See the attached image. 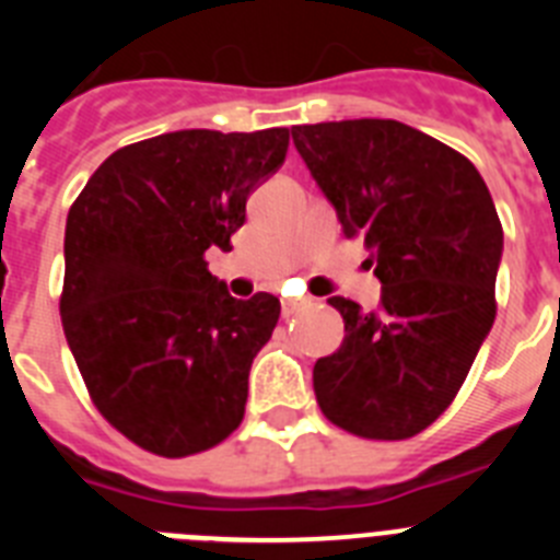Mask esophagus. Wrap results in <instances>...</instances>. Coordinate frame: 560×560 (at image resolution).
<instances>
[{
    "mask_svg": "<svg viewBox=\"0 0 560 560\" xmlns=\"http://www.w3.org/2000/svg\"><path fill=\"white\" fill-rule=\"evenodd\" d=\"M308 303H311V300H283V316L296 314V311L305 308Z\"/></svg>",
    "mask_w": 560,
    "mask_h": 560,
    "instance_id": "1",
    "label": "esophagus"
}]
</instances>
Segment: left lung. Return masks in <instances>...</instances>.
<instances>
[{"instance_id":"left-lung-1","label":"left lung","mask_w":560,"mask_h":560,"mask_svg":"<svg viewBox=\"0 0 560 560\" xmlns=\"http://www.w3.org/2000/svg\"><path fill=\"white\" fill-rule=\"evenodd\" d=\"M291 137L381 280L375 311L328 300L345 339L314 364L316 404L359 438H415L446 412L497 316L491 192L463 153L398 120L291 126Z\"/></svg>"}]
</instances>
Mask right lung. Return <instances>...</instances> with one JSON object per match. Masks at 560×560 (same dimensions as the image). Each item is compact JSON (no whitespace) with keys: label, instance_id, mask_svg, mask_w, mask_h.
I'll list each match as a JSON object with an SVG mask.
<instances>
[{"label":"right lung","instance_id":"obj_1","mask_svg":"<svg viewBox=\"0 0 560 560\" xmlns=\"http://www.w3.org/2000/svg\"><path fill=\"white\" fill-rule=\"evenodd\" d=\"M285 151L289 128L160 133L114 151L69 207L63 334L92 404L145 452H207L244 420L280 300L230 296L205 252L232 249Z\"/></svg>","mask_w":560,"mask_h":560}]
</instances>
